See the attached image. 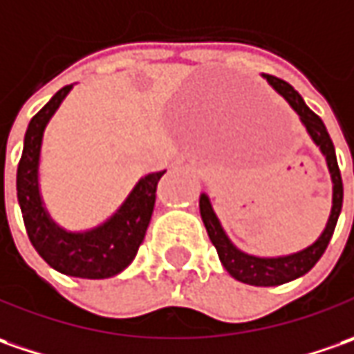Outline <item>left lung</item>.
<instances>
[{
    "mask_svg": "<svg viewBox=\"0 0 354 354\" xmlns=\"http://www.w3.org/2000/svg\"><path fill=\"white\" fill-rule=\"evenodd\" d=\"M262 78H266V82L298 113L299 121L304 123L311 140L319 147V151L325 156V162H327L329 174H331V182H333V205H331V215L327 219V225L323 229L322 235L317 237V241L311 243L310 247H306L304 250L292 252L286 257H254V254H247V252L239 250L231 243V239L227 237V233L223 231V227L215 215L212 201L205 194L200 196V214L201 221L207 229L209 241L214 243L217 254H219V261L225 266L229 274L239 282L250 284V286H280V284L296 280L299 276L308 274L315 266V262L322 259V254L333 237L337 219H339L341 207H343V180H341V172H339V165H337L333 140L329 137L322 119L311 111L306 102L301 100V95L288 82L270 76V74H262Z\"/></svg>",
    "mask_w": 354,
    "mask_h": 354,
    "instance_id": "obj_1",
    "label": "left lung"
}]
</instances>
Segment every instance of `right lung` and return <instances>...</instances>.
<instances>
[{
	"mask_svg": "<svg viewBox=\"0 0 354 354\" xmlns=\"http://www.w3.org/2000/svg\"><path fill=\"white\" fill-rule=\"evenodd\" d=\"M70 90L72 84L58 90L27 127L17 166V200L29 241L48 266L66 276L102 280L119 274L135 259L151 223L158 180L166 170L140 178L127 200L102 225L74 233L55 223L41 198L39 162L44 129Z\"/></svg>",
	"mask_w": 354,
	"mask_h": 354,
	"instance_id": "obj_1",
	"label": "right lung"
}]
</instances>
